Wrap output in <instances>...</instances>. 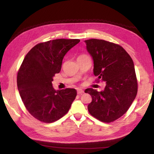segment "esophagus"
<instances>
[{
    "label": "esophagus",
    "mask_w": 154,
    "mask_h": 154,
    "mask_svg": "<svg viewBox=\"0 0 154 154\" xmlns=\"http://www.w3.org/2000/svg\"><path fill=\"white\" fill-rule=\"evenodd\" d=\"M83 93V91L82 90V89H77V94H82Z\"/></svg>",
    "instance_id": "1"
}]
</instances>
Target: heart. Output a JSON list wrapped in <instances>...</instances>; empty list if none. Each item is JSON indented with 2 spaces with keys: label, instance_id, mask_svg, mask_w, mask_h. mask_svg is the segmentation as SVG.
Masks as SVG:
<instances>
[{
  "label": "heart",
  "instance_id": "b5f03b06",
  "mask_svg": "<svg viewBox=\"0 0 154 154\" xmlns=\"http://www.w3.org/2000/svg\"><path fill=\"white\" fill-rule=\"evenodd\" d=\"M82 56H83V55H82Z\"/></svg>",
  "mask_w": 154,
  "mask_h": 154
}]
</instances>
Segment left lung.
Returning a JSON list of instances; mask_svg holds the SVG:
<instances>
[{"mask_svg":"<svg viewBox=\"0 0 154 154\" xmlns=\"http://www.w3.org/2000/svg\"><path fill=\"white\" fill-rule=\"evenodd\" d=\"M85 42L94 60L96 82L106 83L103 91L93 88L85 90L92 99L88 111L98 120L110 123L128 110L137 96L138 83L133 61L118 44L96 38Z\"/></svg>","mask_w":154,"mask_h":154,"instance_id":"obj_1","label":"left lung"}]
</instances>
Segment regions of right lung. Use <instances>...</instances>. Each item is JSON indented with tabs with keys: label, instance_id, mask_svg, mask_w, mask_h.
I'll return each mask as SVG.
<instances>
[{
	"label": "right lung",
	"instance_id": "obj_1",
	"mask_svg": "<svg viewBox=\"0 0 154 154\" xmlns=\"http://www.w3.org/2000/svg\"><path fill=\"white\" fill-rule=\"evenodd\" d=\"M79 39L50 40L38 43L26 55L17 76V88L26 109L44 123L65 116L77 96L72 88L56 91L53 77L61 70L62 60Z\"/></svg>",
	"mask_w": 154,
	"mask_h": 154
}]
</instances>
